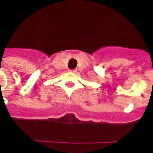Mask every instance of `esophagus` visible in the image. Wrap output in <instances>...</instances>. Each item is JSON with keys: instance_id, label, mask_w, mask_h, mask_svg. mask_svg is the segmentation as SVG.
I'll use <instances>...</instances> for the list:
<instances>
[{"instance_id": "obj_1", "label": "esophagus", "mask_w": 153, "mask_h": 153, "mask_svg": "<svg viewBox=\"0 0 153 153\" xmlns=\"http://www.w3.org/2000/svg\"><path fill=\"white\" fill-rule=\"evenodd\" d=\"M70 72L74 73V74H76V73L77 72V70H70Z\"/></svg>"}]
</instances>
